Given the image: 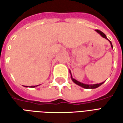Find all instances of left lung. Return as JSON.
Wrapping results in <instances>:
<instances>
[{"instance_id":"8db88e82","label":"left lung","mask_w":123,"mask_h":123,"mask_svg":"<svg viewBox=\"0 0 123 123\" xmlns=\"http://www.w3.org/2000/svg\"><path fill=\"white\" fill-rule=\"evenodd\" d=\"M95 31H96L98 33H99V34H100V35H101L103 38H105L106 39H107V37H106L105 34V33H103L102 31H101L100 30H96ZM107 40H108V39H107ZM109 41L110 42L111 47L113 48V45H112V43H111V42L109 40ZM70 74H71V72H70ZM71 78H72V81H73L76 84L80 86H81V87H82V88H86V89H94V88H98L99 86H100L101 84H103V82H101V83H99V84H90H90H83V83L80 82H78V81H77L76 80H75L74 78H72V74H71Z\"/></svg>"}]
</instances>
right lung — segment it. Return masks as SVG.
Listing matches in <instances>:
<instances>
[{
  "mask_svg": "<svg viewBox=\"0 0 123 123\" xmlns=\"http://www.w3.org/2000/svg\"><path fill=\"white\" fill-rule=\"evenodd\" d=\"M39 86V85H37V86H31V88H35V87H37V86ZM25 87H28V86H25Z\"/></svg>",
  "mask_w": 123,
  "mask_h": 123,
  "instance_id": "add662e5",
  "label": "right lung"
}]
</instances>
